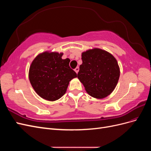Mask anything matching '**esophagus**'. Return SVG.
<instances>
[{"label":"esophagus","mask_w":151,"mask_h":151,"mask_svg":"<svg viewBox=\"0 0 151 151\" xmlns=\"http://www.w3.org/2000/svg\"><path fill=\"white\" fill-rule=\"evenodd\" d=\"M74 70H75V72L77 74V73H78V72L79 71V68L78 67H76V68H75V69H74Z\"/></svg>","instance_id":"1"}]
</instances>
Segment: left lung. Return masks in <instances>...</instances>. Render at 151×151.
I'll return each instance as SVG.
<instances>
[{
    "instance_id": "left-lung-1",
    "label": "left lung",
    "mask_w": 151,
    "mask_h": 151,
    "mask_svg": "<svg viewBox=\"0 0 151 151\" xmlns=\"http://www.w3.org/2000/svg\"><path fill=\"white\" fill-rule=\"evenodd\" d=\"M83 63L77 77L91 96L103 99L115 89L120 77V67L113 55L95 48L82 53Z\"/></svg>"
}]
</instances>
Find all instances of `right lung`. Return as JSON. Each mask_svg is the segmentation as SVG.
Masks as SVG:
<instances>
[{"mask_svg": "<svg viewBox=\"0 0 151 151\" xmlns=\"http://www.w3.org/2000/svg\"><path fill=\"white\" fill-rule=\"evenodd\" d=\"M63 53L45 52L38 54L32 62L29 79L35 92L50 101L65 94L69 82L77 74L69 67L70 59H62Z\"/></svg>", "mask_w": 151, "mask_h": 151, "instance_id": "obj_1", "label": "right lung"}]
</instances>
